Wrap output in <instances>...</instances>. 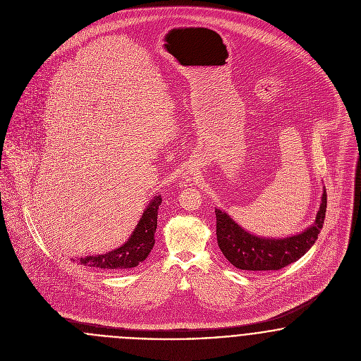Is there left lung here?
I'll use <instances>...</instances> for the list:
<instances>
[{
  "label": "left lung",
  "mask_w": 361,
  "mask_h": 361,
  "mask_svg": "<svg viewBox=\"0 0 361 361\" xmlns=\"http://www.w3.org/2000/svg\"><path fill=\"white\" fill-rule=\"evenodd\" d=\"M326 212V192L324 189L314 224L305 232L282 238H258L238 225L225 211L215 209L216 242L225 258L239 269L274 271L303 257L318 239Z\"/></svg>",
  "instance_id": "obj_1"
}]
</instances>
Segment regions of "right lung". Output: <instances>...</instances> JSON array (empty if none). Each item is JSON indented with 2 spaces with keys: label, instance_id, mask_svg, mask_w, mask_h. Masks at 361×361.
Masks as SVG:
<instances>
[{
  "label": "right lung",
  "instance_id": "1",
  "mask_svg": "<svg viewBox=\"0 0 361 361\" xmlns=\"http://www.w3.org/2000/svg\"><path fill=\"white\" fill-rule=\"evenodd\" d=\"M162 199L155 196L145 209L133 233L121 247L99 256L78 258L82 265L94 267L104 271H123L139 265L145 261L154 246V233L157 229V214ZM75 261V259H73Z\"/></svg>",
  "mask_w": 361,
  "mask_h": 361
}]
</instances>
